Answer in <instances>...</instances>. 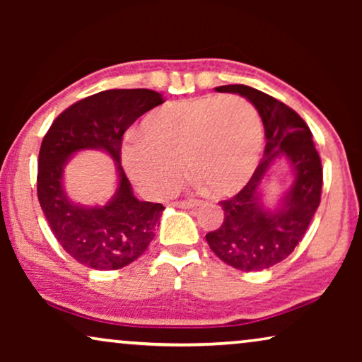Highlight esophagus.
Instances as JSON below:
<instances>
[{"mask_svg":"<svg viewBox=\"0 0 362 362\" xmlns=\"http://www.w3.org/2000/svg\"><path fill=\"white\" fill-rule=\"evenodd\" d=\"M177 207H181V209H192V207L199 206V201L197 199H187V201H177L176 202Z\"/></svg>","mask_w":362,"mask_h":362,"instance_id":"1","label":"esophagus"}]
</instances>
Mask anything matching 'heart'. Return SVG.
I'll list each match as a JSON object with an SVG mask.
<instances>
[{
	"instance_id": "b5f03b06",
	"label": "heart",
	"mask_w": 362,
	"mask_h": 362,
	"mask_svg": "<svg viewBox=\"0 0 362 362\" xmlns=\"http://www.w3.org/2000/svg\"><path fill=\"white\" fill-rule=\"evenodd\" d=\"M262 122L250 102L237 95H206L171 102L141 122L140 136L122 146V163L143 192L165 197L187 171L216 194L247 185L262 155Z\"/></svg>"
}]
</instances>
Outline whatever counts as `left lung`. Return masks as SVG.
<instances>
[{"mask_svg":"<svg viewBox=\"0 0 362 362\" xmlns=\"http://www.w3.org/2000/svg\"><path fill=\"white\" fill-rule=\"evenodd\" d=\"M217 92L239 93L252 102L265 128V151L250 181L221 201L224 222L207 232L211 250L227 265L242 272L270 269L285 260L303 239L320 206L323 168L308 125L284 102L249 86H222ZM279 157L289 161L294 181L275 211L261 204L259 186Z\"/></svg>","mask_w":362,"mask_h":362,"instance_id":"obj_1","label":"left lung"}]
</instances>
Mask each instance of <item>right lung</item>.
Here are the masks:
<instances>
[{
	"label": "right lung",
	"mask_w": 362,
	"mask_h": 362,
	"mask_svg": "<svg viewBox=\"0 0 362 362\" xmlns=\"http://www.w3.org/2000/svg\"><path fill=\"white\" fill-rule=\"evenodd\" d=\"M165 102L148 88H113L66 108L49 128L39 150L37 197L62 249L93 270H118L148 249L165 207L133 196L122 168V140L128 127ZM102 149L116 161L119 186L105 206H81L63 191V166L74 152Z\"/></svg>",
	"instance_id": "1"
}]
</instances>
